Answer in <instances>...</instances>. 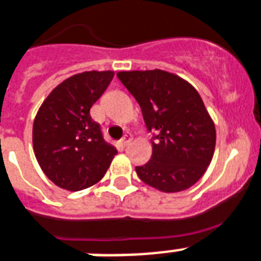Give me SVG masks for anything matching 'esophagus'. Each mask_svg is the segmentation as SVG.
<instances>
[{
  "label": "esophagus",
  "mask_w": 261,
  "mask_h": 261,
  "mask_svg": "<svg viewBox=\"0 0 261 261\" xmlns=\"http://www.w3.org/2000/svg\"><path fill=\"white\" fill-rule=\"evenodd\" d=\"M131 141H133V134H131V133H127V134L122 138V145L128 146Z\"/></svg>",
  "instance_id": "esophagus-1"
}]
</instances>
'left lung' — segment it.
Wrapping results in <instances>:
<instances>
[{
    "label": "left lung",
    "instance_id": "obj_1",
    "mask_svg": "<svg viewBox=\"0 0 261 261\" xmlns=\"http://www.w3.org/2000/svg\"><path fill=\"white\" fill-rule=\"evenodd\" d=\"M141 106L152 154L138 177L165 193L189 189L204 175L213 158L216 128L196 88L170 72L126 71L116 73Z\"/></svg>",
    "mask_w": 261,
    "mask_h": 261
}]
</instances>
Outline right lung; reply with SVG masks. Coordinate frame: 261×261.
Wrapping results in <instances>:
<instances>
[{
	"label": "right lung",
	"mask_w": 261,
	"mask_h": 261,
	"mask_svg": "<svg viewBox=\"0 0 261 261\" xmlns=\"http://www.w3.org/2000/svg\"><path fill=\"white\" fill-rule=\"evenodd\" d=\"M114 77L112 71L77 73L55 88L33 122L40 167L61 189L77 192L105 177L118 150L107 143L90 110Z\"/></svg>",
	"instance_id": "1"
}]
</instances>
